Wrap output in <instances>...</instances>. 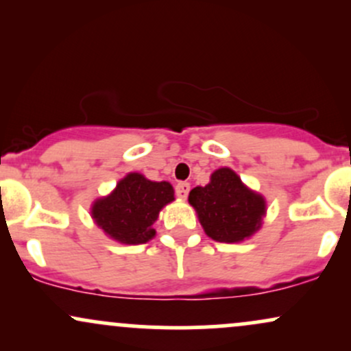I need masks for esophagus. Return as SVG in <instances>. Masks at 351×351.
<instances>
[{"mask_svg": "<svg viewBox=\"0 0 351 351\" xmlns=\"http://www.w3.org/2000/svg\"><path fill=\"white\" fill-rule=\"evenodd\" d=\"M175 193L180 199H186L189 193V183H186V181H181V183H178L175 186Z\"/></svg>", "mask_w": 351, "mask_h": 351, "instance_id": "34e87169", "label": "esophagus"}]
</instances>
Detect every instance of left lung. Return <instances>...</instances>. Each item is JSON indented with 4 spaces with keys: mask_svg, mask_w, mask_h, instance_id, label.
Returning <instances> with one entry per match:
<instances>
[{
    "mask_svg": "<svg viewBox=\"0 0 351 351\" xmlns=\"http://www.w3.org/2000/svg\"><path fill=\"white\" fill-rule=\"evenodd\" d=\"M204 232L217 243H241L263 226L265 199L249 189L231 168H219L206 186L189 191Z\"/></svg>",
    "mask_w": 351,
    "mask_h": 351,
    "instance_id": "obj_1",
    "label": "left lung"
}]
</instances>
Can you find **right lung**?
I'll return each instance as SVG.
<instances>
[{
    "instance_id": "1",
    "label": "right lung",
    "mask_w": 351,
    "mask_h": 351,
    "mask_svg": "<svg viewBox=\"0 0 351 351\" xmlns=\"http://www.w3.org/2000/svg\"><path fill=\"white\" fill-rule=\"evenodd\" d=\"M173 199L175 189L168 181H150L140 173H128L110 195L92 204L90 215L117 243L145 244L155 237L153 223Z\"/></svg>"
}]
</instances>
